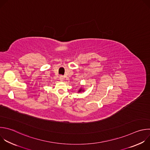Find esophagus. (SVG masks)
<instances>
[{
	"instance_id": "34e87169",
	"label": "esophagus",
	"mask_w": 150,
	"mask_h": 150,
	"mask_svg": "<svg viewBox=\"0 0 150 150\" xmlns=\"http://www.w3.org/2000/svg\"><path fill=\"white\" fill-rule=\"evenodd\" d=\"M64 79V76L63 75H61V76H59V80H60L61 81H63Z\"/></svg>"
}]
</instances>
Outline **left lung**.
<instances>
[{
    "label": "left lung",
    "mask_w": 150,
    "mask_h": 150,
    "mask_svg": "<svg viewBox=\"0 0 150 150\" xmlns=\"http://www.w3.org/2000/svg\"><path fill=\"white\" fill-rule=\"evenodd\" d=\"M81 89H80V90H79V92H81Z\"/></svg>",
    "instance_id": "8db88e82"
}]
</instances>
